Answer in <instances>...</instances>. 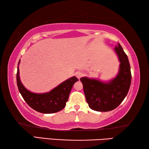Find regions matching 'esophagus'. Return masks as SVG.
<instances>
[{
  "label": "esophagus",
  "instance_id": "1",
  "mask_svg": "<svg viewBox=\"0 0 149 149\" xmlns=\"http://www.w3.org/2000/svg\"><path fill=\"white\" fill-rule=\"evenodd\" d=\"M75 75H76V77L78 78V79H80V78L82 76V73L81 72H77Z\"/></svg>",
  "mask_w": 149,
  "mask_h": 149
}]
</instances>
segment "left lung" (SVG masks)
Returning a JSON list of instances; mask_svg holds the SVG:
<instances>
[{"label":"left lung","instance_id":"8db88e82","mask_svg":"<svg viewBox=\"0 0 149 149\" xmlns=\"http://www.w3.org/2000/svg\"><path fill=\"white\" fill-rule=\"evenodd\" d=\"M114 50L120 63L116 76L108 81L87 77L80 79L89 107L98 112H108L117 108L130 87L132 74L127 56L120 43Z\"/></svg>","mask_w":149,"mask_h":149}]
</instances>
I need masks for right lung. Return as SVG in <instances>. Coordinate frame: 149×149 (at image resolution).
I'll use <instances>...</instances> for the list:
<instances>
[{"label": "right lung", "mask_w": 149, "mask_h": 149, "mask_svg": "<svg viewBox=\"0 0 149 149\" xmlns=\"http://www.w3.org/2000/svg\"><path fill=\"white\" fill-rule=\"evenodd\" d=\"M17 65V85L19 91L30 107L43 114H52L64 108L68 100L72 87L78 79L75 76L69 78L54 88L50 91L44 93H35L29 91L22 84L19 77V64Z\"/></svg>", "instance_id": "right-lung-1"}]
</instances>
